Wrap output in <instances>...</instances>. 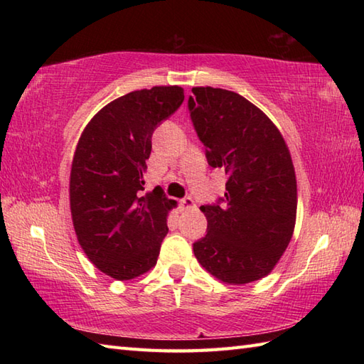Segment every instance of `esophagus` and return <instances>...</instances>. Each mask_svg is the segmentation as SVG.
<instances>
[{"label":"esophagus","mask_w":364,"mask_h":364,"mask_svg":"<svg viewBox=\"0 0 364 364\" xmlns=\"http://www.w3.org/2000/svg\"><path fill=\"white\" fill-rule=\"evenodd\" d=\"M180 205H181V210H184V211H188V210H196V202H194V200H192L191 197L183 198L181 202H180Z\"/></svg>","instance_id":"34e87169"}]
</instances>
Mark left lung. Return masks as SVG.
Returning a JSON list of instances; mask_svg holds the SVG:
<instances>
[{"instance_id": "8db88e82", "label": "left lung", "mask_w": 364, "mask_h": 364, "mask_svg": "<svg viewBox=\"0 0 364 364\" xmlns=\"http://www.w3.org/2000/svg\"><path fill=\"white\" fill-rule=\"evenodd\" d=\"M189 112L211 167L228 175L223 205H203L208 233L194 255L228 284L272 272L288 247L297 213V181L280 131L236 92L192 87Z\"/></svg>"}]
</instances>
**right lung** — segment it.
Instances as JSON below:
<instances>
[{"instance_id": "add662e5", "label": "right lung", "mask_w": 364, "mask_h": 364, "mask_svg": "<svg viewBox=\"0 0 364 364\" xmlns=\"http://www.w3.org/2000/svg\"><path fill=\"white\" fill-rule=\"evenodd\" d=\"M183 100L180 86L129 92L100 109L76 145L70 172L75 233L87 258L115 280L156 266L176 202L158 189L142 194L145 161L153 131Z\"/></svg>"}]
</instances>
